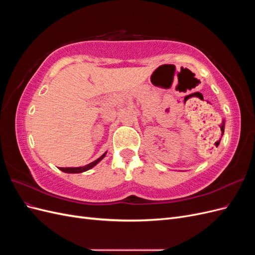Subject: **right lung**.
Masks as SVG:
<instances>
[{"label": "right lung", "instance_id": "1", "mask_svg": "<svg viewBox=\"0 0 255 255\" xmlns=\"http://www.w3.org/2000/svg\"><path fill=\"white\" fill-rule=\"evenodd\" d=\"M106 155V152L103 154L102 156H100L98 159H96L95 161H92V163L86 165V166H83V167H72V168H59L61 171L67 172V173H81L84 171H87L89 169H91L92 167H95L100 160H102Z\"/></svg>", "mask_w": 255, "mask_h": 255}]
</instances>
